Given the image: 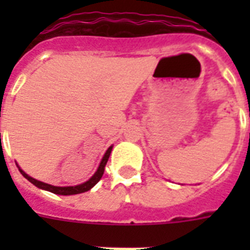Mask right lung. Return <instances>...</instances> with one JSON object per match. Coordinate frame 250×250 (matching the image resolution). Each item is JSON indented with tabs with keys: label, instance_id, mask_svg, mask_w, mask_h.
<instances>
[{
	"label": "right lung",
	"instance_id": "obj_1",
	"mask_svg": "<svg viewBox=\"0 0 250 250\" xmlns=\"http://www.w3.org/2000/svg\"><path fill=\"white\" fill-rule=\"evenodd\" d=\"M111 149L113 146H110L107 150H106L105 156L102 158L101 164L98 166L97 171L94 172V175L92 178L88 180V182L83 183V184H79V186H74V187H56V186H50V184H46V183L39 182L36 179L31 178L29 175H27L24 171L21 170V167H19V171H21V174L24 176L27 180L32 183L33 186H36L37 188H41V189L49 190V192H52V193L56 194H63V196H70V194H78V193H83V192H86V190H89L90 188H93L98 182H100V179L102 178V175H104V171H105V166L107 164V160H109L110 153H111Z\"/></svg>",
	"mask_w": 250,
	"mask_h": 250
}]
</instances>
